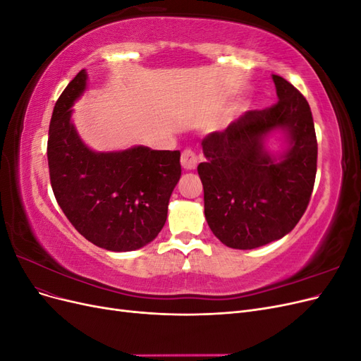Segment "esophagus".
<instances>
[{"mask_svg":"<svg viewBox=\"0 0 361 361\" xmlns=\"http://www.w3.org/2000/svg\"><path fill=\"white\" fill-rule=\"evenodd\" d=\"M180 164H182V167L185 170H194L195 167H197V164H199V157H197V154H195L194 150L187 149V150L182 152Z\"/></svg>","mask_w":361,"mask_h":361,"instance_id":"34e87169","label":"esophagus"}]
</instances>
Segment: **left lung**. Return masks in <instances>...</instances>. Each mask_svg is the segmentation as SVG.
<instances>
[{"label": "left lung", "instance_id": "1", "mask_svg": "<svg viewBox=\"0 0 361 361\" xmlns=\"http://www.w3.org/2000/svg\"><path fill=\"white\" fill-rule=\"evenodd\" d=\"M272 81L277 104L247 111L202 140L206 161L197 171L204 216L212 233L231 248H257L288 235L313 191L318 141L309 102L281 76L272 75ZM277 128L288 143L279 160L264 149V138Z\"/></svg>", "mask_w": 361, "mask_h": 361}]
</instances>
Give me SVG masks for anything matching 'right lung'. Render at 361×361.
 <instances>
[{
	"mask_svg": "<svg viewBox=\"0 0 361 361\" xmlns=\"http://www.w3.org/2000/svg\"><path fill=\"white\" fill-rule=\"evenodd\" d=\"M85 85L82 69L54 106L48 138L51 187L61 211L87 241L110 251L138 250L166 224L170 195L182 171L180 152L87 147L71 120V108Z\"/></svg>",
	"mask_w": 361,
	"mask_h": 361,
	"instance_id": "add662e5",
	"label": "right lung"
}]
</instances>
